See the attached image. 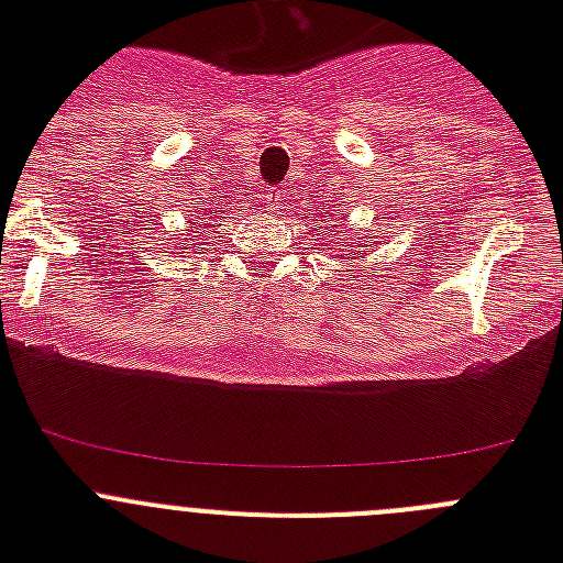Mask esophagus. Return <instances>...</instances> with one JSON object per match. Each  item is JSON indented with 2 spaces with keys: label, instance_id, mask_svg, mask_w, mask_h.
I'll use <instances>...</instances> for the list:
<instances>
[{
  "label": "esophagus",
  "instance_id": "1",
  "mask_svg": "<svg viewBox=\"0 0 563 563\" xmlns=\"http://www.w3.org/2000/svg\"><path fill=\"white\" fill-rule=\"evenodd\" d=\"M262 200H265L267 211H278V208L285 206L287 191H285V188H267V191L262 194Z\"/></svg>",
  "mask_w": 563,
  "mask_h": 563
}]
</instances>
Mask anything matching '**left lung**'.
Listing matches in <instances>:
<instances>
[{"mask_svg":"<svg viewBox=\"0 0 563 563\" xmlns=\"http://www.w3.org/2000/svg\"><path fill=\"white\" fill-rule=\"evenodd\" d=\"M343 247H346V245H343ZM363 251L369 253L372 247H369V245H363ZM343 256H350V253H343ZM355 256H361V258H363V253H361V251H352V256H350V258H355Z\"/></svg>","mask_w":563,"mask_h":563,"instance_id":"left-lung-1","label":"left lung"}]
</instances>
